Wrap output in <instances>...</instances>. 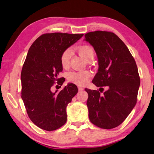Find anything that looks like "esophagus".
Instances as JSON below:
<instances>
[{
	"label": "esophagus",
	"mask_w": 154,
	"mask_h": 154,
	"mask_svg": "<svg viewBox=\"0 0 154 154\" xmlns=\"http://www.w3.org/2000/svg\"><path fill=\"white\" fill-rule=\"evenodd\" d=\"M78 91H80L83 90V88L82 87H80V86H78Z\"/></svg>",
	"instance_id": "esophagus-1"
}]
</instances>
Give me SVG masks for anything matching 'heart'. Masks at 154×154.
<instances>
[{
    "label": "heart",
    "instance_id": "1",
    "mask_svg": "<svg viewBox=\"0 0 154 154\" xmlns=\"http://www.w3.org/2000/svg\"><path fill=\"white\" fill-rule=\"evenodd\" d=\"M77 52L87 62H91L94 60L95 51L94 48L89 45H81L76 48ZM71 57V51L69 49L64 50L60 56V63L63 69H67L69 66L70 59ZM91 73L89 71H72L69 72L67 78L69 82L76 85H85L89 81Z\"/></svg>",
    "mask_w": 154,
    "mask_h": 154
}]
</instances>
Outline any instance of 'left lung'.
<instances>
[{
	"label": "left lung",
	"mask_w": 154,
	"mask_h": 154,
	"mask_svg": "<svg viewBox=\"0 0 154 154\" xmlns=\"http://www.w3.org/2000/svg\"><path fill=\"white\" fill-rule=\"evenodd\" d=\"M94 48L99 68L92 83L108 90L85 88L91 122L100 128L111 129L122 124L137 103L140 78L136 61L123 42L112 32L95 31L85 35Z\"/></svg>",
	"instance_id": "8db88e82"
}]
</instances>
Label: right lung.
Returning a JSON list of instances; mask_svg holds the SVG:
<instances>
[{
    "mask_svg": "<svg viewBox=\"0 0 154 154\" xmlns=\"http://www.w3.org/2000/svg\"><path fill=\"white\" fill-rule=\"evenodd\" d=\"M83 36L62 32L43 34L28 51L21 72V97L31 122L42 129L53 131L67 122V106L77 94L78 88L74 83H68L58 93L53 92L51 88L54 83L62 85L65 82L58 77L63 70L61 54Z\"/></svg>",
    "mask_w": 154,
    "mask_h": 154,
    "instance_id": "1",
    "label": "right lung"
}]
</instances>
